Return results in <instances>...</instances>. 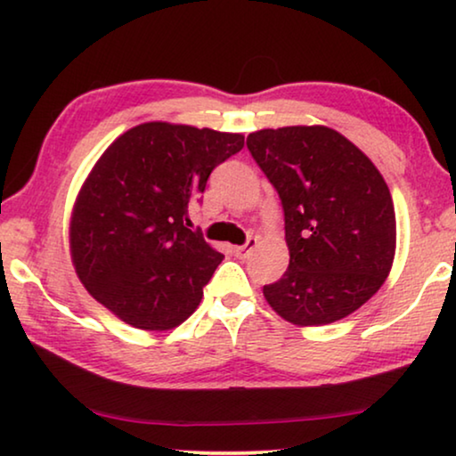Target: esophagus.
<instances>
[{"label":"esophagus","mask_w":456,"mask_h":456,"mask_svg":"<svg viewBox=\"0 0 456 456\" xmlns=\"http://www.w3.org/2000/svg\"><path fill=\"white\" fill-rule=\"evenodd\" d=\"M256 246H257V237H249L246 246H235V248H233V254H235L237 257H240V260H243V257H248V256L251 254V251L256 249Z\"/></svg>","instance_id":"34e87169"}]
</instances>
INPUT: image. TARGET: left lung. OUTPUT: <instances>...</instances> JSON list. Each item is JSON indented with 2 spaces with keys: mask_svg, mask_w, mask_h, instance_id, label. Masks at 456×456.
Wrapping results in <instances>:
<instances>
[{
  "mask_svg": "<svg viewBox=\"0 0 456 456\" xmlns=\"http://www.w3.org/2000/svg\"><path fill=\"white\" fill-rule=\"evenodd\" d=\"M248 149L281 196L289 268L264 287L295 325L348 317L383 287L395 257L389 186L354 142L330 126L264 128Z\"/></svg>",
  "mask_w": 456,
  "mask_h": 456,
  "instance_id": "left-lung-1",
  "label": "left lung"
}]
</instances>
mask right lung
Returning a JSON list of instances; mask_svg holds the SVG:
<instances>
[{
  "instance_id": "right-lung-1",
  "label": "right lung",
  "mask_w": 456,
  "mask_h": 456,
  "mask_svg": "<svg viewBox=\"0 0 456 456\" xmlns=\"http://www.w3.org/2000/svg\"><path fill=\"white\" fill-rule=\"evenodd\" d=\"M243 134L142 122L92 167L71 213L69 248L79 281L137 330L163 331L194 314L223 260L188 216Z\"/></svg>"
}]
</instances>
